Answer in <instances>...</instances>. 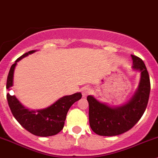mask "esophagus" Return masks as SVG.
Here are the masks:
<instances>
[{"instance_id": "34e87169", "label": "esophagus", "mask_w": 158, "mask_h": 158, "mask_svg": "<svg viewBox=\"0 0 158 158\" xmlns=\"http://www.w3.org/2000/svg\"><path fill=\"white\" fill-rule=\"evenodd\" d=\"M91 92V89L89 88V87H84L82 89V96H86L88 95L89 94H90Z\"/></svg>"}]
</instances>
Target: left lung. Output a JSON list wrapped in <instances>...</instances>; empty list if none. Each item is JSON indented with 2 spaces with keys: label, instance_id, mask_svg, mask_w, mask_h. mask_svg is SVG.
I'll use <instances>...</instances> for the list:
<instances>
[{
  "label": "left lung",
  "instance_id": "left-lung-1",
  "mask_svg": "<svg viewBox=\"0 0 158 158\" xmlns=\"http://www.w3.org/2000/svg\"><path fill=\"white\" fill-rule=\"evenodd\" d=\"M134 69L141 72L138 90L125 106L111 108L89 95V125L95 134L101 136H115L128 131L141 119L147 108L151 83L148 72L139 57L131 55Z\"/></svg>",
  "mask_w": 158,
  "mask_h": 158
}]
</instances>
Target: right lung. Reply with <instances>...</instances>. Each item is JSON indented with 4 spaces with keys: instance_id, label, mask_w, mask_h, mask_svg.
I'll list each match as a JSON object with an SVG mask.
<instances>
[{
    "instance_id": "obj_1",
    "label": "right lung",
    "mask_w": 158,
    "mask_h": 158,
    "mask_svg": "<svg viewBox=\"0 0 158 158\" xmlns=\"http://www.w3.org/2000/svg\"><path fill=\"white\" fill-rule=\"evenodd\" d=\"M29 51L15 61L11 66L7 79L6 89L9 90L13 85V76L17 63L23 57L34 52ZM82 98V94L78 92L71 95L62 97L47 109L30 110L26 109L14 95L7 94V99L13 115L23 128L33 135L40 137L52 136L61 131L64 126L66 114L73 104Z\"/></svg>"
}]
</instances>
